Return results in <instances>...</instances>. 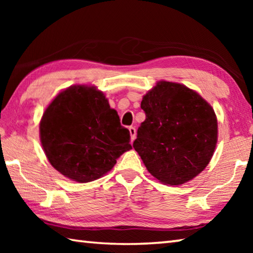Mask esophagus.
<instances>
[{
    "mask_svg": "<svg viewBox=\"0 0 253 253\" xmlns=\"http://www.w3.org/2000/svg\"><path fill=\"white\" fill-rule=\"evenodd\" d=\"M128 129H129L130 139H131V140H134V139L136 138V128H135V127H132V126H130L129 128H128Z\"/></svg>",
    "mask_w": 253,
    "mask_h": 253,
    "instance_id": "1",
    "label": "esophagus"
}]
</instances>
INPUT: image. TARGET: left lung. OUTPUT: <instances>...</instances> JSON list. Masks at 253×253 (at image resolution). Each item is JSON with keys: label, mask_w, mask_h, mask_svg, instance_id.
<instances>
[{"label": "left lung", "mask_w": 253, "mask_h": 253, "mask_svg": "<svg viewBox=\"0 0 253 253\" xmlns=\"http://www.w3.org/2000/svg\"><path fill=\"white\" fill-rule=\"evenodd\" d=\"M146 119L132 147L149 173L169 185L193 179L211 161L217 122L211 106L185 85L160 81L143 97Z\"/></svg>", "instance_id": "8db88e82"}]
</instances>
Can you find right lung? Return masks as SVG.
<instances>
[{"mask_svg":"<svg viewBox=\"0 0 253 253\" xmlns=\"http://www.w3.org/2000/svg\"><path fill=\"white\" fill-rule=\"evenodd\" d=\"M40 138L50 164L79 183L95 181L131 148L130 135L101 91L72 85L45 109Z\"/></svg>","mask_w":253,"mask_h":253,"instance_id":"1","label":"right lung"}]
</instances>
